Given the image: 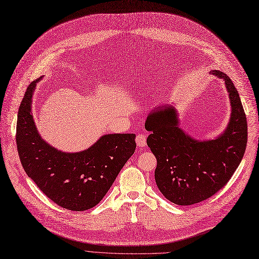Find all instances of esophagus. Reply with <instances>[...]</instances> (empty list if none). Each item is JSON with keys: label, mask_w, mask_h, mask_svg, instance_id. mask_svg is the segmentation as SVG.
<instances>
[{"label": "esophagus", "mask_w": 259, "mask_h": 259, "mask_svg": "<svg viewBox=\"0 0 259 259\" xmlns=\"http://www.w3.org/2000/svg\"><path fill=\"white\" fill-rule=\"evenodd\" d=\"M135 142H137L138 147L143 148V147H145L146 144H147V139H146V137H145L144 134H139L138 137H137V139H135Z\"/></svg>", "instance_id": "obj_1"}]
</instances>
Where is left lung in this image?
<instances>
[{
	"label": "left lung",
	"instance_id": "8db88e82",
	"mask_svg": "<svg viewBox=\"0 0 259 259\" xmlns=\"http://www.w3.org/2000/svg\"><path fill=\"white\" fill-rule=\"evenodd\" d=\"M210 73L225 81L231 105L228 125L221 134L209 140L191 137L180 127L174 105L155 108L145 122L150 132L147 145L157 160L156 185L175 205H194L214 195L232 178L246 151L248 125L239 94L226 73Z\"/></svg>",
	"mask_w": 259,
	"mask_h": 259
}]
</instances>
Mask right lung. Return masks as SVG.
<instances>
[{
  "instance_id": "right-lung-1",
  "label": "right lung",
  "mask_w": 259,
  "mask_h": 259,
  "mask_svg": "<svg viewBox=\"0 0 259 259\" xmlns=\"http://www.w3.org/2000/svg\"><path fill=\"white\" fill-rule=\"evenodd\" d=\"M40 78L27 88L19 109L17 148L22 166L40 191L60 207L91 209L134 153L135 134H105L78 152L58 150L40 137L32 115V98Z\"/></svg>"
}]
</instances>
